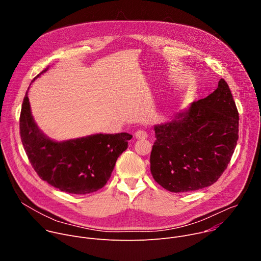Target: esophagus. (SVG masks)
<instances>
[{
  "label": "esophagus",
  "mask_w": 261,
  "mask_h": 261,
  "mask_svg": "<svg viewBox=\"0 0 261 261\" xmlns=\"http://www.w3.org/2000/svg\"><path fill=\"white\" fill-rule=\"evenodd\" d=\"M134 135H135V138L141 139V140L147 138V133H146L145 131H143V130H138V131H136Z\"/></svg>",
  "instance_id": "obj_1"
}]
</instances>
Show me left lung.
Here are the masks:
<instances>
[{
	"instance_id": "1",
	"label": "left lung",
	"mask_w": 261,
	"mask_h": 261,
	"mask_svg": "<svg viewBox=\"0 0 261 261\" xmlns=\"http://www.w3.org/2000/svg\"><path fill=\"white\" fill-rule=\"evenodd\" d=\"M154 130L150 163L160 186L179 193L213 185L226 169L239 139V113L227 83L221 79L212 94Z\"/></svg>"
}]
</instances>
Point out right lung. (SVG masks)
<instances>
[{
  "instance_id": "add662e5",
  "label": "right lung",
  "mask_w": 261,
  "mask_h": 261,
  "mask_svg": "<svg viewBox=\"0 0 261 261\" xmlns=\"http://www.w3.org/2000/svg\"><path fill=\"white\" fill-rule=\"evenodd\" d=\"M47 70L48 67L33 82ZM29 89L21 106L19 129L22 145L35 171L41 179L71 194H89L104 187L132 135L126 132L96 133L62 141L51 139L33 118Z\"/></svg>"
}]
</instances>
